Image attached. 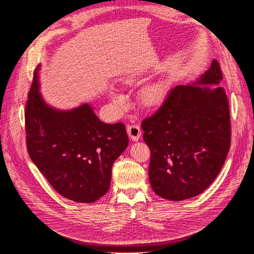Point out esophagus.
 <instances>
[{"mask_svg": "<svg viewBox=\"0 0 254 254\" xmlns=\"http://www.w3.org/2000/svg\"><path fill=\"white\" fill-rule=\"evenodd\" d=\"M127 132L130 139L132 141H139V139L141 137L142 131H141V128L139 125H130L127 128Z\"/></svg>", "mask_w": 254, "mask_h": 254, "instance_id": "obj_1", "label": "esophagus"}]
</instances>
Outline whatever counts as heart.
Returning <instances> with one entry per match:
<instances>
[{
    "label": "heart",
    "mask_w": 254,
    "mask_h": 254,
    "mask_svg": "<svg viewBox=\"0 0 254 254\" xmlns=\"http://www.w3.org/2000/svg\"><path fill=\"white\" fill-rule=\"evenodd\" d=\"M165 95H166V87L164 83L162 82L151 83L148 87H146L143 90L142 101L146 106L153 107L162 102ZM109 96L112 101L117 104H121L123 102V99H124V97H123L120 93H118V91H115L114 89H111L109 91Z\"/></svg>",
    "instance_id": "obj_1"
}]
</instances>
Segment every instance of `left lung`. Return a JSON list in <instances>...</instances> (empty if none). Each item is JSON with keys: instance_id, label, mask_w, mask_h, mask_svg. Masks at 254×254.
<instances>
[{"instance_id": "obj_1", "label": "left lung", "mask_w": 254, "mask_h": 254, "mask_svg": "<svg viewBox=\"0 0 254 254\" xmlns=\"http://www.w3.org/2000/svg\"><path fill=\"white\" fill-rule=\"evenodd\" d=\"M221 80L218 61L213 60L199 79L175 87L159 110L143 120V140L150 149L149 181L158 196L172 201L195 197L219 174L231 144Z\"/></svg>"}]
</instances>
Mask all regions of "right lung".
<instances>
[{
    "mask_svg": "<svg viewBox=\"0 0 254 254\" xmlns=\"http://www.w3.org/2000/svg\"><path fill=\"white\" fill-rule=\"evenodd\" d=\"M39 70L34 73L25 108L28 155L57 193L90 203L109 190L111 171L128 146L124 124H106L92 106L59 110L39 92Z\"/></svg>",
    "mask_w": 254,
    "mask_h": 254,
    "instance_id": "right-lung-1",
    "label": "right lung"
}]
</instances>
